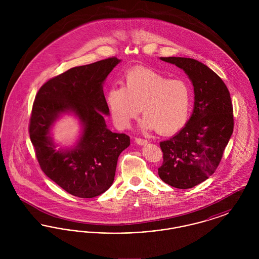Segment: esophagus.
Returning <instances> with one entry per match:
<instances>
[{
	"label": "esophagus",
	"mask_w": 259,
	"mask_h": 259,
	"mask_svg": "<svg viewBox=\"0 0 259 259\" xmlns=\"http://www.w3.org/2000/svg\"><path fill=\"white\" fill-rule=\"evenodd\" d=\"M135 142L136 144H138L139 146H145L148 144V141H146L144 139H140V138H136Z\"/></svg>",
	"instance_id": "obj_1"
}]
</instances>
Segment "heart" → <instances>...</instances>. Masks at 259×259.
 <instances>
[{
	"label": "heart",
	"instance_id": "heart-1",
	"mask_svg": "<svg viewBox=\"0 0 259 259\" xmlns=\"http://www.w3.org/2000/svg\"><path fill=\"white\" fill-rule=\"evenodd\" d=\"M106 99L117 128H128L142 109L145 117L141 128L168 135L186 122L191 91L184 80L169 79L155 71L139 68L125 74L123 87L110 88Z\"/></svg>",
	"mask_w": 259,
	"mask_h": 259
}]
</instances>
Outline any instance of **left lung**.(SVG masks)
<instances>
[{
    "label": "left lung",
    "instance_id": "obj_1",
    "mask_svg": "<svg viewBox=\"0 0 259 259\" xmlns=\"http://www.w3.org/2000/svg\"><path fill=\"white\" fill-rule=\"evenodd\" d=\"M185 71L194 91L193 111L185 126L161 142V180L176 188L187 189L209 179L222 160L233 133L230 93L222 78L208 66L191 58L160 57Z\"/></svg>",
    "mask_w": 259,
    "mask_h": 259
}]
</instances>
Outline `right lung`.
Returning a JSON list of instances; mask_svg holds the SVG:
<instances>
[{
  "mask_svg": "<svg viewBox=\"0 0 259 259\" xmlns=\"http://www.w3.org/2000/svg\"><path fill=\"white\" fill-rule=\"evenodd\" d=\"M115 57L74 67L45 83L37 92L29 133L38 164L51 181L68 193L93 198L111 187L119 154L130 146L126 134L112 133L105 115L110 110L103 87ZM64 115L80 122L81 134L73 146L53 140L52 130Z\"/></svg>",
  "mask_w": 259,
  "mask_h": 259,
  "instance_id": "1",
  "label": "right lung"
}]
</instances>
